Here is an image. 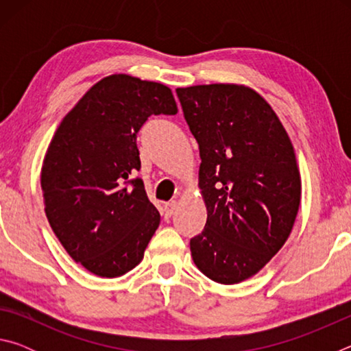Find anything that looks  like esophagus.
<instances>
[{"mask_svg": "<svg viewBox=\"0 0 351 351\" xmlns=\"http://www.w3.org/2000/svg\"><path fill=\"white\" fill-rule=\"evenodd\" d=\"M176 209V201H170V203H165L162 206V217L167 219L170 218L171 215H173V212Z\"/></svg>", "mask_w": 351, "mask_h": 351, "instance_id": "esophagus-1", "label": "esophagus"}]
</instances>
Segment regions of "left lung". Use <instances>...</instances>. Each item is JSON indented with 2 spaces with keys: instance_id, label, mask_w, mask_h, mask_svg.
<instances>
[{
  "instance_id": "1",
  "label": "left lung",
  "mask_w": 351,
  "mask_h": 351,
  "mask_svg": "<svg viewBox=\"0 0 351 351\" xmlns=\"http://www.w3.org/2000/svg\"><path fill=\"white\" fill-rule=\"evenodd\" d=\"M199 145L206 228L190 240L195 265L232 285L263 268L288 240L300 204V175L288 133L271 105L243 85L178 88Z\"/></svg>"
}]
</instances>
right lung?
Here are the masks:
<instances>
[{"mask_svg": "<svg viewBox=\"0 0 351 351\" xmlns=\"http://www.w3.org/2000/svg\"><path fill=\"white\" fill-rule=\"evenodd\" d=\"M170 88L114 74L97 82L58 125L41 167L45 212L74 261L119 277L144 258L161 215L148 199L136 136L152 114H176Z\"/></svg>", "mask_w": 351, "mask_h": 351, "instance_id": "right-lung-1", "label": "right lung"}]
</instances>
